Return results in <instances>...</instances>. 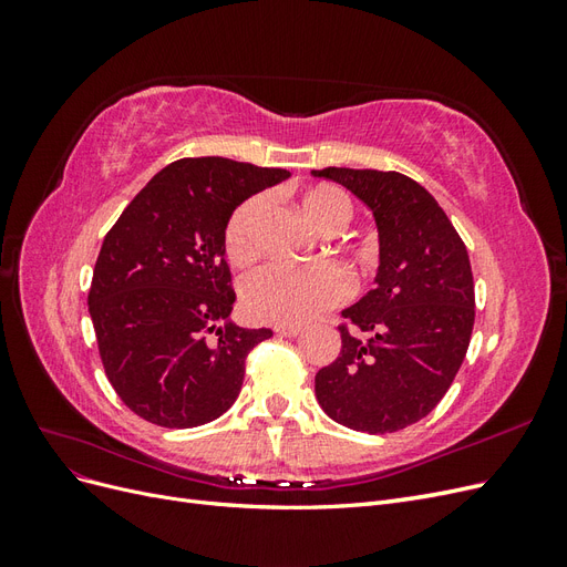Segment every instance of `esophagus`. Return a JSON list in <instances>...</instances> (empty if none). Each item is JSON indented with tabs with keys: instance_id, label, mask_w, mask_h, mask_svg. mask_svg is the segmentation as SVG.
Here are the masks:
<instances>
[{
	"instance_id": "34e87169",
	"label": "esophagus",
	"mask_w": 567,
	"mask_h": 567,
	"mask_svg": "<svg viewBox=\"0 0 567 567\" xmlns=\"http://www.w3.org/2000/svg\"><path fill=\"white\" fill-rule=\"evenodd\" d=\"M274 333L281 336V338H296L302 333V326H293V323H279L274 326Z\"/></svg>"
}]
</instances>
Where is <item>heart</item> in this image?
Here are the masks:
<instances>
[{
  "instance_id": "1",
  "label": "heart",
  "mask_w": 567,
  "mask_h": 567,
  "mask_svg": "<svg viewBox=\"0 0 567 567\" xmlns=\"http://www.w3.org/2000/svg\"><path fill=\"white\" fill-rule=\"evenodd\" d=\"M262 198L255 196L238 208L225 234V250L234 265H246L255 255V221L262 210ZM307 219L319 229L346 225L350 219V198L336 186H317L302 198ZM352 290L350 277L336 262L293 265L271 262L244 279L241 302L255 321L307 323L331 307L346 302Z\"/></svg>"
}]
</instances>
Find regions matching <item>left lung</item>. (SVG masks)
<instances>
[{
  "label": "left lung",
  "instance_id": "obj_1",
  "mask_svg": "<svg viewBox=\"0 0 567 567\" xmlns=\"http://www.w3.org/2000/svg\"><path fill=\"white\" fill-rule=\"evenodd\" d=\"M379 229V271L369 293L342 310V348L315 379L326 416L385 435L431 414L466 357L475 321L468 250L425 188L400 173L326 167ZM368 333V340L361 333Z\"/></svg>",
  "mask_w": 567,
  "mask_h": 567
}]
</instances>
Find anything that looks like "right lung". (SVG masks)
I'll list each match as a JSON object with an SVG mask.
<instances>
[{
    "mask_svg": "<svg viewBox=\"0 0 567 567\" xmlns=\"http://www.w3.org/2000/svg\"><path fill=\"white\" fill-rule=\"evenodd\" d=\"M281 167L182 158L117 217L96 257L90 315L106 375L136 416L163 427L219 419L269 329H241L225 260L234 210L288 179Z\"/></svg>",
    "mask_w": 567,
    "mask_h": 567,
    "instance_id": "add662e5",
    "label": "right lung"
}]
</instances>
